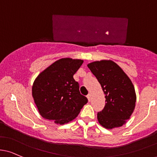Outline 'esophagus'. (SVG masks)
Wrapping results in <instances>:
<instances>
[{"label":"esophagus","instance_id":"esophagus-1","mask_svg":"<svg viewBox=\"0 0 157 157\" xmlns=\"http://www.w3.org/2000/svg\"><path fill=\"white\" fill-rule=\"evenodd\" d=\"M86 97H87V98H88V101H90V100H91V94L89 93L88 95H86Z\"/></svg>","mask_w":157,"mask_h":157}]
</instances>
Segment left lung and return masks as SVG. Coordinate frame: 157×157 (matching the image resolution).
Wrapping results in <instances>:
<instances>
[{
  "label": "left lung",
  "instance_id": "left-lung-1",
  "mask_svg": "<svg viewBox=\"0 0 157 157\" xmlns=\"http://www.w3.org/2000/svg\"><path fill=\"white\" fill-rule=\"evenodd\" d=\"M87 66L99 82L106 98L105 108L97 114L98 123L108 129L122 126L130 118L136 102L131 80L111 60L97 61Z\"/></svg>",
  "mask_w": 157,
  "mask_h": 157
}]
</instances>
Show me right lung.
I'll list each match as a JSON object with an SVG mask.
<instances>
[{"label": "right lung", "mask_w": 157, "mask_h": 157, "mask_svg": "<svg viewBox=\"0 0 157 157\" xmlns=\"http://www.w3.org/2000/svg\"><path fill=\"white\" fill-rule=\"evenodd\" d=\"M83 62L81 59L64 58L37 76L33 83L32 96L43 117L60 125L77 117L88 101L73 77Z\"/></svg>", "instance_id": "right-lung-1"}]
</instances>
